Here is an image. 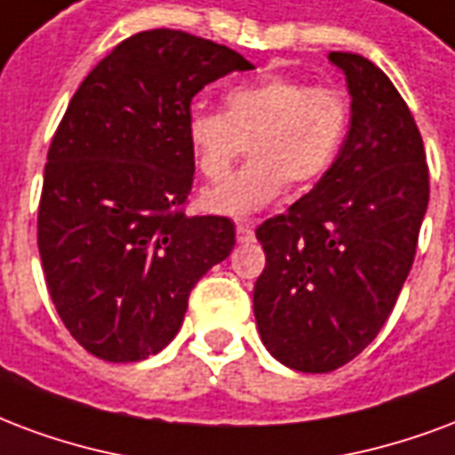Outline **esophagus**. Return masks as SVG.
I'll return each mask as SVG.
<instances>
[{
	"label": "esophagus",
	"mask_w": 455,
	"mask_h": 455,
	"mask_svg": "<svg viewBox=\"0 0 455 455\" xmlns=\"http://www.w3.org/2000/svg\"><path fill=\"white\" fill-rule=\"evenodd\" d=\"M253 228L255 224L251 221V219H238L236 221L238 241H241V243H243V241H251V238H253Z\"/></svg>",
	"instance_id": "1"
}]
</instances>
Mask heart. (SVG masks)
I'll list each match as a JSON object with an SVG mask.
<instances>
[{
  "mask_svg": "<svg viewBox=\"0 0 455 455\" xmlns=\"http://www.w3.org/2000/svg\"><path fill=\"white\" fill-rule=\"evenodd\" d=\"M349 130V100L335 86L299 76H260L224 91V113L193 108L185 140L195 168L224 180L248 142L251 161L227 183L202 195V207L245 217L267 207L291 185L318 183L338 159Z\"/></svg>",
  "mask_w": 455,
  "mask_h": 455,
  "instance_id": "obj_1",
  "label": "heart"
}]
</instances>
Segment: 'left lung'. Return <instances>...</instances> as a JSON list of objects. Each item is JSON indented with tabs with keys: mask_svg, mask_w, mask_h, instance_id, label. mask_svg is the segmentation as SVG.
Segmentation results:
<instances>
[{
	"mask_svg": "<svg viewBox=\"0 0 455 455\" xmlns=\"http://www.w3.org/2000/svg\"><path fill=\"white\" fill-rule=\"evenodd\" d=\"M328 57L352 96L345 144L311 193L255 228L265 251L253 289L262 345L304 373L335 371L379 335L429 202L422 134L398 89L366 57Z\"/></svg>",
	"mask_w": 455,
	"mask_h": 455,
	"instance_id": "8db88e82",
	"label": "left lung"
}]
</instances>
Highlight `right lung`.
<instances>
[{
    "label": "right lung",
    "instance_id": "right-lung-1",
    "mask_svg": "<svg viewBox=\"0 0 455 455\" xmlns=\"http://www.w3.org/2000/svg\"><path fill=\"white\" fill-rule=\"evenodd\" d=\"M253 65L185 30L134 33L93 67L48 149L38 251L72 338L106 362L156 355L183 325L190 291L231 253L228 217H188L195 93Z\"/></svg>",
    "mask_w": 455,
    "mask_h": 455
}]
</instances>
